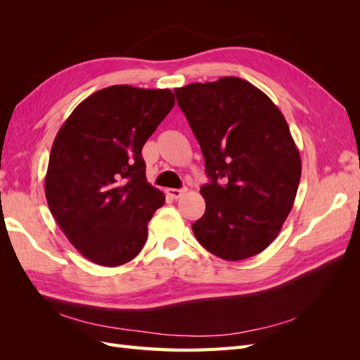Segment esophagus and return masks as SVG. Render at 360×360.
<instances>
[{"label":"esophagus","instance_id":"obj_1","mask_svg":"<svg viewBox=\"0 0 360 360\" xmlns=\"http://www.w3.org/2000/svg\"><path fill=\"white\" fill-rule=\"evenodd\" d=\"M186 188H183V189H167V195H169L171 198H174V200H177V198H180V197H183L184 193H186Z\"/></svg>","mask_w":360,"mask_h":360}]
</instances>
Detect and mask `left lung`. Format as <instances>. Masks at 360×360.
I'll return each mask as SVG.
<instances>
[{
	"label": "left lung",
	"instance_id": "obj_1",
	"mask_svg": "<svg viewBox=\"0 0 360 360\" xmlns=\"http://www.w3.org/2000/svg\"><path fill=\"white\" fill-rule=\"evenodd\" d=\"M200 143L210 183L201 186L197 240L226 261L275 240L296 198L302 162L278 106L250 82L225 76L174 90Z\"/></svg>",
	"mask_w": 360,
	"mask_h": 360
}]
</instances>
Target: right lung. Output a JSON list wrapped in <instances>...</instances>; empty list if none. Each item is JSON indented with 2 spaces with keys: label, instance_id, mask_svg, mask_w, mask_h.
Wrapping results in <instances>:
<instances>
[{
  "label": "right lung",
  "instance_id": "1",
  "mask_svg": "<svg viewBox=\"0 0 360 360\" xmlns=\"http://www.w3.org/2000/svg\"><path fill=\"white\" fill-rule=\"evenodd\" d=\"M174 103L171 90L108 86L76 106L53 139L49 210L96 264L122 266L146 245L147 224L165 195L147 181L141 151Z\"/></svg>",
  "mask_w": 360,
  "mask_h": 360
}]
</instances>
